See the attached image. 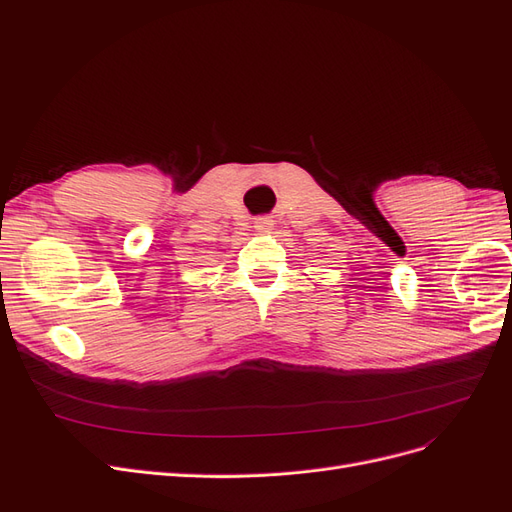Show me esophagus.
Instances as JSON below:
<instances>
[{"label":"esophagus","instance_id":"esophagus-1","mask_svg":"<svg viewBox=\"0 0 512 512\" xmlns=\"http://www.w3.org/2000/svg\"><path fill=\"white\" fill-rule=\"evenodd\" d=\"M273 226H275V220H271V218H258L254 222L256 232H269V230H273Z\"/></svg>","mask_w":512,"mask_h":512}]
</instances>
